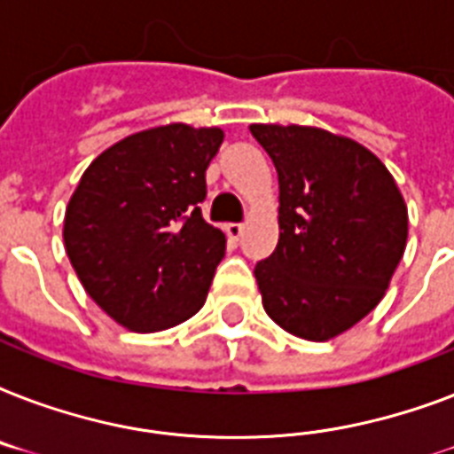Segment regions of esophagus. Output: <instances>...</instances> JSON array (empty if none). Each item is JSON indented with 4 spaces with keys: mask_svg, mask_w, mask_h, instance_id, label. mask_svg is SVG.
<instances>
[{
    "mask_svg": "<svg viewBox=\"0 0 454 454\" xmlns=\"http://www.w3.org/2000/svg\"><path fill=\"white\" fill-rule=\"evenodd\" d=\"M226 233H228V238H233V240H240L242 233H245V226H242V223H228Z\"/></svg>",
    "mask_w": 454,
    "mask_h": 454,
    "instance_id": "34e87169",
    "label": "esophagus"
}]
</instances>
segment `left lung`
Wrapping results in <instances>:
<instances>
[{
    "mask_svg": "<svg viewBox=\"0 0 454 454\" xmlns=\"http://www.w3.org/2000/svg\"><path fill=\"white\" fill-rule=\"evenodd\" d=\"M280 185L276 252L256 263L266 313L294 337L327 341L381 301L408 242L391 171L353 138L301 124H249Z\"/></svg>",
    "mask_w": 454,
    "mask_h": 454,
    "instance_id": "obj_1",
    "label": "left lung"
}]
</instances>
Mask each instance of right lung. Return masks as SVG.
I'll list each match as a JSON object with an SVG mask.
<instances>
[{"mask_svg":"<svg viewBox=\"0 0 454 454\" xmlns=\"http://www.w3.org/2000/svg\"><path fill=\"white\" fill-rule=\"evenodd\" d=\"M219 127L171 122L103 151L66 207L67 259L87 294L131 332H160L202 309L226 235L202 219Z\"/></svg>","mask_w":454,"mask_h":454,"instance_id":"add662e5","label":"right lung"}]
</instances>
